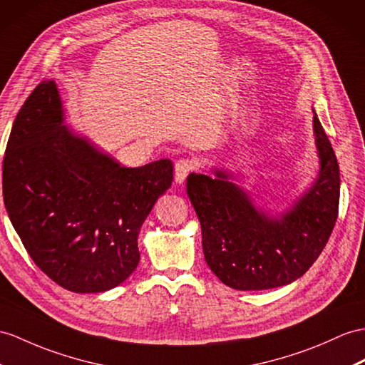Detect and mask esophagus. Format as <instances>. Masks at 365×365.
Listing matches in <instances>:
<instances>
[{
	"mask_svg": "<svg viewBox=\"0 0 365 365\" xmlns=\"http://www.w3.org/2000/svg\"><path fill=\"white\" fill-rule=\"evenodd\" d=\"M195 168V164L192 159L189 158H181L178 159L176 164H175V181L176 184H182L185 181V178H187V175L193 170Z\"/></svg>",
	"mask_w": 365,
	"mask_h": 365,
	"instance_id": "1",
	"label": "esophagus"
}]
</instances>
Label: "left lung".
Returning <instances> with one entry per match:
<instances>
[{"label": "left lung", "instance_id": "obj_1", "mask_svg": "<svg viewBox=\"0 0 365 365\" xmlns=\"http://www.w3.org/2000/svg\"><path fill=\"white\" fill-rule=\"evenodd\" d=\"M314 113L313 130L319 173L285 212L257 207L225 168L215 178L187 176V195L197 212L202 252L225 285L260 291L288 285L302 277L321 255L336 225L341 178L333 147Z\"/></svg>", "mask_w": 365, "mask_h": 365}]
</instances>
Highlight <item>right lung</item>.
I'll use <instances>...</instances> for the list:
<instances>
[{
	"label": "right lung",
	"instance_id": "add662e5",
	"mask_svg": "<svg viewBox=\"0 0 365 365\" xmlns=\"http://www.w3.org/2000/svg\"><path fill=\"white\" fill-rule=\"evenodd\" d=\"M173 163L123 167L65 125L43 80L12 125L3 161L7 215L35 264L73 292H102L138 268V237L170 187Z\"/></svg>",
	"mask_w": 365,
	"mask_h": 365
}]
</instances>
